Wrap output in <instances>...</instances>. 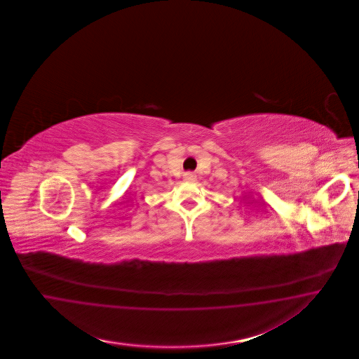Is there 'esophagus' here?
<instances>
[{
  "mask_svg": "<svg viewBox=\"0 0 359 359\" xmlns=\"http://www.w3.org/2000/svg\"><path fill=\"white\" fill-rule=\"evenodd\" d=\"M196 179V175L194 172H185L184 180H189V182H194Z\"/></svg>",
  "mask_w": 359,
  "mask_h": 359,
  "instance_id": "obj_1",
  "label": "esophagus"
}]
</instances>
